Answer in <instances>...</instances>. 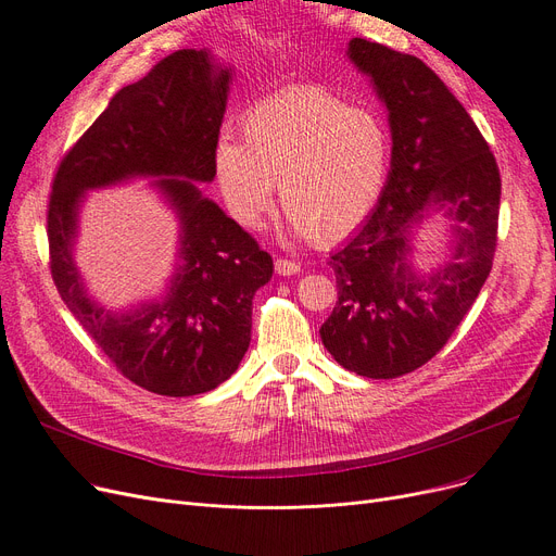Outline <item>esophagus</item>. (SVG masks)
Here are the masks:
<instances>
[{
	"label": "esophagus",
	"mask_w": 556,
	"mask_h": 556,
	"mask_svg": "<svg viewBox=\"0 0 556 556\" xmlns=\"http://www.w3.org/2000/svg\"><path fill=\"white\" fill-rule=\"evenodd\" d=\"M275 270L279 273V275H295V273H300V266L295 261H290V258H275Z\"/></svg>",
	"instance_id": "obj_1"
}]
</instances>
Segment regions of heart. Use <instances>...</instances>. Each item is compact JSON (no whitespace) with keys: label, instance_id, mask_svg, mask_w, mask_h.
<instances>
[{"label":"heart","instance_id":"heart-1","mask_svg":"<svg viewBox=\"0 0 556 556\" xmlns=\"http://www.w3.org/2000/svg\"><path fill=\"white\" fill-rule=\"evenodd\" d=\"M243 143L223 137L214 166L231 216L256 227L279 185L298 237L317 245L346 239L376 207L390 168V130L371 108L323 87H290L250 108Z\"/></svg>","mask_w":556,"mask_h":556}]
</instances>
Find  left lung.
Here are the masks:
<instances>
[{"instance_id":"obj_1","label":"left lung","mask_w":556,"mask_h":556,"mask_svg":"<svg viewBox=\"0 0 556 556\" xmlns=\"http://www.w3.org/2000/svg\"><path fill=\"white\" fill-rule=\"evenodd\" d=\"M349 58L390 110L392 168L374 214L329 261L338 302L319 336L344 369L396 378L442 352L484 286L501 170L469 112L417 55L354 38ZM434 208L456 220V252L444 269L417 276L406 237Z\"/></svg>"}]
</instances>
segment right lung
<instances>
[{"label": "right lung", "mask_w": 556, "mask_h": 556, "mask_svg": "<svg viewBox=\"0 0 556 556\" xmlns=\"http://www.w3.org/2000/svg\"><path fill=\"white\" fill-rule=\"evenodd\" d=\"M229 70L207 51L180 49L122 87L55 168L49 204V270L67 308L116 371L162 396L218 388L250 346L252 298L273 277V256L252 233L202 198L227 105ZM132 174H164L159 186L184 223L181 266L167 298L132 314L86 300L71 261L81 191Z\"/></svg>", "instance_id": "obj_1"}]
</instances>
